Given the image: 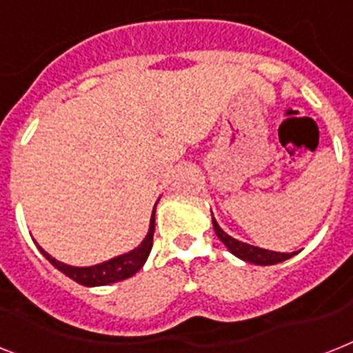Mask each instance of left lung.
<instances>
[{
	"label": "left lung",
	"instance_id": "left-lung-1",
	"mask_svg": "<svg viewBox=\"0 0 353 353\" xmlns=\"http://www.w3.org/2000/svg\"><path fill=\"white\" fill-rule=\"evenodd\" d=\"M212 225H214V230H216V236L219 237V241L228 248L230 254H234L239 259L246 261V263H252V265H261V266H268V265H277V263H283V261L290 259L297 254V252H274V250H265V248H259V246L248 245V243H243L236 237L228 236L221 226L217 225L216 217L212 214Z\"/></svg>",
	"mask_w": 353,
	"mask_h": 353
}]
</instances>
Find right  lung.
Segmentation results:
<instances>
[{"instance_id":"right-lung-1","label":"right lung","mask_w":353,"mask_h":353,"mask_svg":"<svg viewBox=\"0 0 353 353\" xmlns=\"http://www.w3.org/2000/svg\"><path fill=\"white\" fill-rule=\"evenodd\" d=\"M159 201V199H157ZM157 205V203H156ZM154 228H156V206L152 210L150 225H148V232L145 239H143L139 245L130 252H125L121 256L112 257L108 261H103V263H97L92 266H70L67 263H61L57 261L56 257H52L48 252H45L41 246L37 245V250L41 252L43 256L50 261V265H54L59 272H63L65 276L70 277L72 281L79 283L83 286H105L112 285V283H117V281L128 279L136 272L141 270V266L147 263L148 254L152 250V241H154Z\"/></svg>"}]
</instances>
